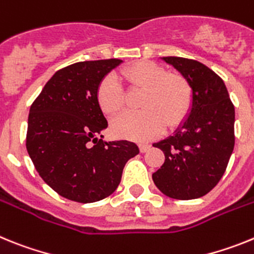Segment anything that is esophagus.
Wrapping results in <instances>:
<instances>
[{
    "label": "esophagus",
    "mask_w": 254,
    "mask_h": 254,
    "mask_svg": "<svg viewBox=\"0 0 254 254\" xmlns=\"http://www.w3.org/2000/svg\"><path fill=\"white\" fill-rule=\"evenodd\" d=\"M149 149H150L149 143H140V151L141 152H146Z\"/></svg>",
    "instance_id": "obj_1"
}]
</instances>
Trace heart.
Instances as JSON below:
<instances>
[{
    "label": "heart",
    "instance_id": "heart-1",
    "mask_svg": "<svg viewBox=\"0 0 254 254\" xmlns=\"http://www.w3.org/2000/svg\"><path fill=\"white\" fill-rule=\"evenodd\" d=\"M131 86L143 90L137 113H125L112 121L118 137L146 141L160 133L165 125L176 127L186 120L192 107V87L185 76L168 73L154 62L141 61L120 73ZM96 103L103 113L113 116L122 108V86L113 73L105 76L96 89Z\"/></svg>",
    "mask_w": 254,
    "mask_h": 254
}]
</instances>
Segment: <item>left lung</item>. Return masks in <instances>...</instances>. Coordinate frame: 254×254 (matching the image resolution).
<instances>
[{
	"instance_id": "1",
	"label": "left lung",
	"mask_w": 254,
	"mask_h": 254,
	"mask_svg": "<svg viewBox=\"0 0 254 254\" xmlns=\"http://www.w3.org/2000/svg\"><path fill=\"white\" fill-rule=\"evenodd\" d=\"M161 60L187 78L193 99L174 133L152 145L165 155L152 181L170 198H199L219 183L232 156L234 105L221 77L207 66L182 57Z\"/></svg>"
}]
</instances>
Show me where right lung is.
Listing matches in <instances>:
<instances>
[{
    "label": "right lung",
    "mask_w": 254,
    "mask_h": 254,
    "mask_svg": "<svg viewBox=\"0 0 254 254\" xmlns=\"http://www.w3.org/2000/svg\"><path fill=\"white\" fill-rule=\"evenodd\" d=\"M122 60L85 61L60 69L31 104L26 150L47 185L71 201L111 196L126 163L140 152L131 141L103 140L108 127L96 89Z\"/></svg>",
    "instance_id": "right-lung-1"
}]
</instances>
